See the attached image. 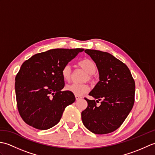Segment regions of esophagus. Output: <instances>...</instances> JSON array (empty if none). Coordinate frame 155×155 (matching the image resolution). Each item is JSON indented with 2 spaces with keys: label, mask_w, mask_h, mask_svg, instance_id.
Returning <instances> with one entry per match:
<instances>
[{
  "label": "esophagus",
  "mask_w": 155,
  "mask_h": 155,
  "mask_svg": "<svg viewBox=\"0 0 155 155\" xmlns=\"http://www.w3.org/2000/svg\"><path fill=\"white\" fill-rule=\"evenodd\" d=\"M75 98H76V100H78L80 99V98H82V97L79 95H75Z\"/></svg>",
  "instance_id": "esophagus-1"
}]
</instances>
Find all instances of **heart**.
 Instances as JSON below:
<instances>
[{"label": "heart", "instance_id": "heart-1", "mask_svg": "<svg viewBox=\"0 0 155 155\" xmlns=\"http://www.w3.org/2000/svg\"><path fill=\"white\" fill-rule=\"evenodd\" d=\"M78 66L81 68L86 71L88 74L87 77H85L84 81H92L93 79V74H94L97 71V66L94 62L89 58H84L83 60L78 62ZM62 77L64 81H69L72 77V68L69 64L64 66L61 71ZM65 89L70 91L71 93L74 94L75 95H82L89 91V87L86 84H67L65 87Z\"/></svg>", "mask_w": 155, "mask_h": 155}]
</instances>
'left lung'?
Instances as JSON below:
<instances>
[{
  "label": "left lung",
  "mask_w": 155,
  "mask_h": 155,
  "mask_svg": "<svg viewBox=\"0 0 155 155\" xmlns=\"http://www.w3.org/2000/svg\"><path fill=\"white\" fill-rule=\"evenodd\" d=\"M84 52L96 64L99 81L88 94L94 99L84 98L88 106L82 112V120L92 133H110L120 127L132 110L135 83L127 66L113 55L91 49ZM98 101L100 106L96 105Z\"/></svg>",
  "instance_id": "1"
}]
</instances>
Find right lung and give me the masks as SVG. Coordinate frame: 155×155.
Returning <instances> with one entry per match:
<instances>
[{"label": "right lung", "instance_id": "add662e5", "mask_svg": "<svg viewBox=\"0 0 155 155\" xmlns=\"http://www.w3.org/2000/svg\"><path fill=\"white\" fill-rule=\"evenodd\" d=\"M83 51L51 49L23 62L15 78V93L19 114L27 124L47 130L60 121L65 108L76 99L70 91H62L61 71Z\"/></svg>", "mask_w": 155, "mask_h": 155}]
</instances>
